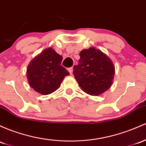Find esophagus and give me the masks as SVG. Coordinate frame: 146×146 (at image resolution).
<instances>
[{"instance_id": "obj_1", "label": "esophagus", "mask_w": 146, "mask_h": 146, "mask_svg": "<svg viewBox=\"0 0 146 146\" xmlns=\"http://www.w3.org/2000/svg\"><path fill=\"white\" fill-rule=\"evenodd\" d=\"M68 71H69L70 74V75H72V73H73V68H72V67H70V68H68Z\"/></svg>"}]
</instances>
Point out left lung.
<instances>
[{"label": "left lung", "mask_w": 146, "mask_h": 146, "mask_svg": "<svg viewBox=\"0 0 146 146\" xmlns=\"http://www.w3.org/2000/svg\"><path fill=\"white\" fill-rule=\"evenodd\" d=\"M79 64L73 67L75 78L81 89L89 95L99 96L113 83L115 66L111 59L94 47L80 53Z\"/></svg>", "instance_id": "8db88e82"}]
</instances>
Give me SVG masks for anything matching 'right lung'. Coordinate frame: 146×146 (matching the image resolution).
Masks as SVG:
<instances>
[{
	"label": "right lung",
	"instance_id": "1",
	"mask_svg": "<svg viewBox=\"0 0 146 146\" xmlns=\"http://www.w3.org/2000/svg\"><path fill=\"white\" fill-rule=\"evenodd\" d=\"M62 56L51 47L45 49L29 63L26 76L30 86L36 92L48 95L60 87L70 73L61 66Z\"/></svg>",
	"mask_w": 146,
	"mask_h": 146
}]
</instances>
